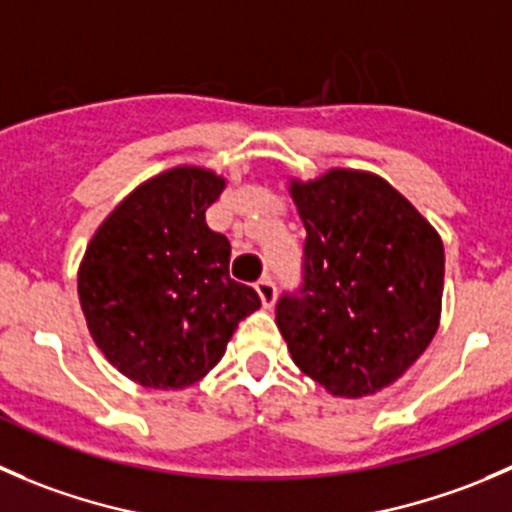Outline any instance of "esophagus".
Wrapping results in <instances>:
<instances>
[{"label":"esophagus","instance_id":"esophagus-1","mask_svg":"<svg viewBox=\"0 0 512 512\" xmlns=\"http://www.w3.org/2000/svg\"><path fill=\"white\" fill-rule=\"evenodd\" d=\"M256 293L258 298H261L263 308H271L273 303H276V283L271 281V278H261V281L256 283Z\"/></svg>","mask_w":512,"mask_h":512}]
</instances>
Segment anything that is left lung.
<instances>
[{
    "label": "left lung",
    "instance_id": "left-lung-1",
    "mask_svg": "<svg viewBox=\"0 0 512 512\" xmlns=\"http://www.w3.org/2000/svg\"><path fill=\"white\" fill-rule=\"evenodd\" d=\"M288 194L306 229L303 291L276 308L288 353L331 396L381 393L423 356L440 326V234L371 171L288 176Z\"/></svg>",
    "mask_w": 512,
    "mask_h": 512
}]
</instances>
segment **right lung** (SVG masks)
<instances>
[{
	"label": "right lung",
	"mask_w": 512,
	"mask_h": 512,
	"mask_svg": "<svg viewBox=\"0 0 512 512\" xmlns=\"http://www.w3.org/2000/svg\"><path fill=\"white\" fill-rule=\"evenodd\" d=\"M229 181L181 164L109 211L79 261L77 291L96 348L144 388L194 386L261 301L229 276L231 244L206 226Z\"/></svg>",
	"instance_id": "right-lung-1"
}]
</instances>
